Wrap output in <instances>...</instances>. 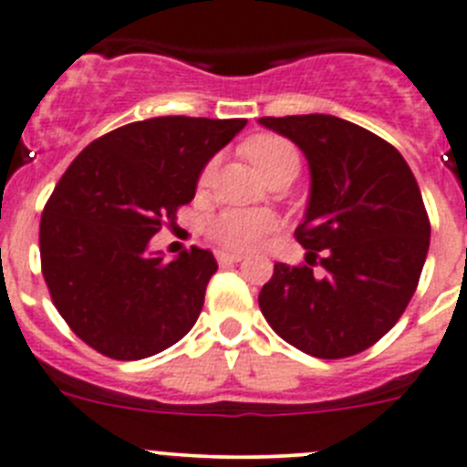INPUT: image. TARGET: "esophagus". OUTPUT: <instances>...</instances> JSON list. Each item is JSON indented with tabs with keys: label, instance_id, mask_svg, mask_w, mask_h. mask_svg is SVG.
I'll list each match as a JSON object with an SVG mask.
<instances>
[{
	"label": "esophagus",
	"instance_id": "1",
	"mask_svg": "<svg viewBox=\"0 0 467 467\" xmlns=\"http://www.w3.org/2000/svg\"><path fill=\"white\" fill-rule=\"evenodd\" d=\"M242 258H244L242 254H228V251H218L216 254V260L221 265H234V263H239Z\"/></svg>",
	"mask_w": 467,
	"mask_h": 467
}]
</instances>
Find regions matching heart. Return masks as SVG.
<instances>
[{"label":"heart","mask_w":467,"mask_h":467,"mask_svg":"<svg viewBox=\"0 0 467 467\" xmlns=\"http://www.w3.org/2000/svg\"><path fill=\"white\" fill-rule=\"evenodd\" d=\"M244 153L254 162L260 174H265L270 167L279 165V162L288 161V158H297L296 146L284 140V137H276V134L251 137L244 146ZM212 171L213 162H209L202 170V176H200L202 186L212 179ZM275 216L270 212H260V209H225V212L216 213L204 223L207 237L228 251L255 249L258 244H263L275 233Z\"/></svg>","instance_id":"heart-1"}]
</instances>
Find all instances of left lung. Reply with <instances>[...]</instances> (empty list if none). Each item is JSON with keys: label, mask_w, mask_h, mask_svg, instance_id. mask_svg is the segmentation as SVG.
Instances as JSON below:
<instances>
[{"label": "left lung", "mask_w": 467, "mask_h": 467, "mask_svg": "<svg viewBox=\"0 0 467 467\" xmlns=\"http://www.w3.org/2000/svg\"><path fill=\"white\" fill-rule=\"evenodd\" d=\"M260 125L300 146L312 171L296 230L306 263L275 265L260 312L305 354H360L396 326L419 285L431 221L417 179L396 146L348 120L309 113L265 116Z\"/></svg>", "instance_id": "8db88e82"}]
</instances>
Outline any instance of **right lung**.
Returning a JSON list of instances; mask_svg holds the SVG:
<instances>
[{
	"label": "right lung",
	"mask_w": 467,
	"mask_h": 467,
	"mask_svg": "<svg viewBox=\"0 0 467 467\" xmlns=\"http://www.w3.org/2000/svg\"><path fill=\"white\" fill-rule=\"evenodd\" d=\"M246 119L161 116L111 130L77 155L39 225L50 300L88 347L113 360L161 354L195 326L218 270L197 249L171 263L149 242L195 197L197 176Z\"/></svg>",
	"instance_id": "right-lung-1"
}]
</instances>
